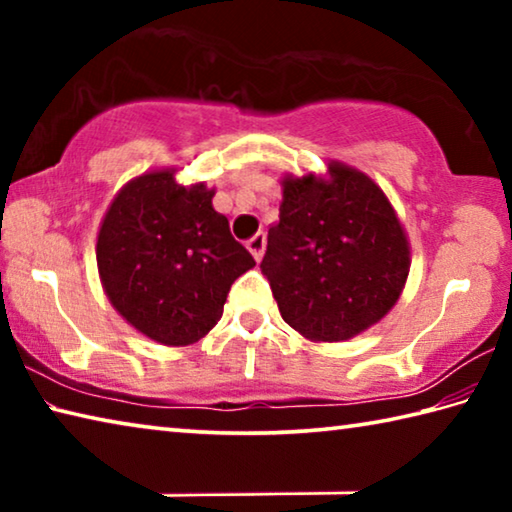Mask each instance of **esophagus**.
<instances>
[{
	"label": "esophagus",
	"instance_id": "obj_1",
	"mask_svg": "<svg viewBox=\"0 0 512 512\" xmlns=\"http://www.w3.org/2000/svg\"><path fill=\"white\" fill-rule=\"evenodd\" d=\"M264 246H266V235H264V232H257L255 237H250V239L246 241V248L250 250V255H253L255 259H262Z\"/></svg>",
	"mask_w": 512,
	"mask_h": 512
}]
</instances>
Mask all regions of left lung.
I'll return each mask as SVG.
<instances>
[{
  "instance_id": "obj_1",
  "label": "left lung",
  "mask_w": 512,
  "mask_h": 512,
  "mask_svg": "<svg viewBox=\"0 0 512 512\" xmlns=\"http://www.w3.org/2000/svg\"><path fill=\"white\" fill-rule=\"evenodd\" d=\"M332 180L284 178L262 273L284 323L311 341H345L384 318L409 275V241L384 192L329 162Z\"/></svg>"
}]
</instances>
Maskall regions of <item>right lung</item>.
<instances>
[{
  "mask_svg": "<svg viewBox=\"0 0 512 512\" xmlns=\"http://www.w3.org/2000/svg\"><path fill=\"white\" fill-rule=\"evenodd\" d=\"M214 189L151 171L115 196L97 239L99 275L121 316L149 339L189 345L223 314L232 282L255 266L212 207Z\"/></svg>",
  "mask_w": 512,
  "mask_h": 512,
  "instance_id": "1",
  "label": "right lung"
}]
</instances>
